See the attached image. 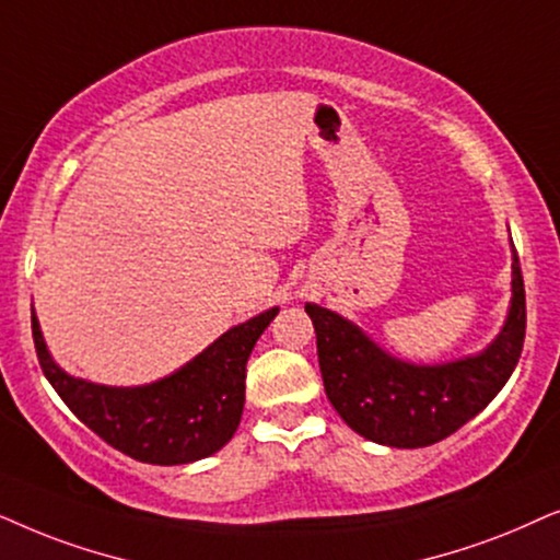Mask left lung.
Segmentation results:
<instances>
[{
  "instance_id": "1",
  "label": "left lung",
  "mask_w": 560,
  "mask_h": 560,
  "mask_svg": "<svg viewBox=\"0 0 560 560\" xmlns=\"http://www.w3.org/2000/svg\"><path fill=\"white\" fill-rule=\"evenodd\" d=\"M317 332L325 394L350 430L392 448H424L481 412L517 366L525 342V284L512 256V307L499 338L474 358L415 366L376 348L335 312L304 304Z\"/></svg>"
}]
</instances>
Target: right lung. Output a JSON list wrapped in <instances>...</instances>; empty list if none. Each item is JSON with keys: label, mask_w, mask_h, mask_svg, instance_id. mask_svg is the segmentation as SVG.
<instances>
[{"label": "right lung", "mask_w": 560, "mask_h": 560, "mask_svg": "<svg viewBox=\"0 0 560 560\" xmlns=\"http://www.w3.org/2000/svg\"><path fill=\"white\" fill-rule=\"evenodd\" d=\"M276 312L233 327L176 374L136 389L100 386L58 369L35 315L33 340L43 374L89 430L143 464L178 466L212 456L235 435L245 405V363Z\"/></svg>", "instance_id": "add662e5"}]
</instances>
